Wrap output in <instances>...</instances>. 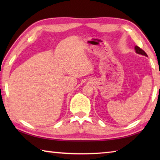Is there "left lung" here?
Returning a JSON list of instances; mask_svg holds the SVG:
<instances>
[{
	"mask_svg": "<svg viewBox=\"0 0 160 160\" xmlns=\"http://www.w3.org/2000/svg\"><path fill=\"white\" fill-rule=\"evenodd\" d=\"M135 51H136V53H139V54H142V55H144L145 56H148V55H147V54H146V53L145 52V51H143L142 48H140L139 47H138V46H135Z\"/></svg>",
	"mask_w": 160,
	"mask_h": 160,
	"instance_id": "8db88e82",
	"label": "left lung"
}]
</instances>
